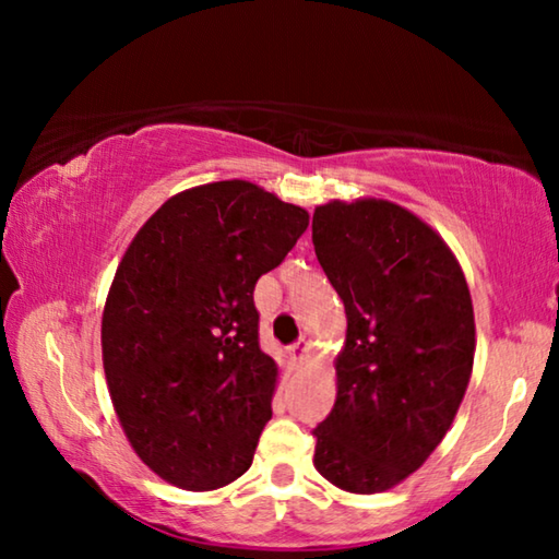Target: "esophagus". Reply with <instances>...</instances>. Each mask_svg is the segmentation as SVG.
<instances>
[{"label": "esophagus", "instance_id": "1", "mask_svg": "<svg viewBox=\"0 0 559 559\" xmlns=\"http://www.w3.org/2000/svg\"><path fill=\"white\" fill-rule=\"evenodd\" d=\"M308 353H310V345L306 343V340H298L296 345L288 347V355H290L293 362H302V359L308 357Z\"/></svg>", "mask_w": 559, "mask_h": 559}]
</instances>
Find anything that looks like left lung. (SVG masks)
Instances as JSON below:
<instances>
[{
    "mask_svg": "<svg viewBox=\"0 0 559 559\" xmlns=\"http://www.w3.org/2000/svg\"><path fill=\"white\" fill-rule=\"evenodd\" d=\"M313 246L347 316L313 463L347 493H382L431 456L466 394L476 353L468 283L427 222L374 197L316 206Z\"/></svg>",
    "mask_w": 559,
    "mask_h": 559,
    "instance_id": "8db88e82",
    "label": "left lung"
}]
</instances>
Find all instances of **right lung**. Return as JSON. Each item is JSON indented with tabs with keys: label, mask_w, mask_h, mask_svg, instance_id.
Here are the masks:
<instances>
[{
	"label": "right lung",
	"mask_w": 559,
	"mask_h": 559,
	"mask_svg": "<svg viewBox=\"0 0 559 559\" xmlns=\"http://www.w3.org/2000/svg\"><path fill=\"white\" fill-rule=\"evenodd\" d=\"M306 229L302 206L224 179L169 197L122 253L103 370L132 451L167 484L216 490L249 471L278 384L253 288Z\"/></svg>",
	"instance_id": "add662e5"
}]
</instances>
